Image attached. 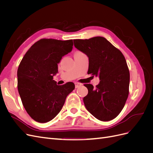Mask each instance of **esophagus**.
<instances>
[{
	"mask_svg": "<svg viewBox=\"0 0 153 153\" xmlns=\"http://www.w3.org/2000/svg\"><path fill=\"white\" fill-rule=\"evenodd\" d=\"M75 88H78L82 85V84H80V83H78V82H75Z\"/></svg>",
	"mask_w": 153,
	"mask_h": 153,
	"instance_id": "1",
	"label": "esophagus"
}]
</instances>
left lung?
<instances>
[{
  "instance_id": "1",
  "label": "left lung",
  "mask_w": 153,
  "mask_h": 153,
  "mask_svg": "<svg viewBox=\"0 0 153 153\" xmlns=\"http://www.w3.org/2000/svg\"><path fill=\"white\" fill-rule=\"evenodd\" d=\"M73 42L75 47L89 58L87 73L100 80L96 87L84 84L88 89L83 99L85 108L100 121L114 119L121 112L129 94V71L126 59L103 37L74 39Z\"/></svg>"
}]
</instances>
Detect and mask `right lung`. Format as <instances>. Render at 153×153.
I'll list each match as a JSON object with an SVG mask.
<instances>
[{"label": "right lung", "instance_id": "add662e5", "mask_svg": "<svg viewBox=\"0 0 153 153\" xmlns=\"http://www.w3.org/2000/svg\"><path fill=\"white\" fill-rule=\"evenodd\" d=\"M72 39H41L27 51L17 71L18 90L23 105L34 121L52 120L75 89L73 82L57 85L53 77L62 57L71 52Z\"/></svg>", "mask_w": 153, "mask_h": 153}]
</instances>
